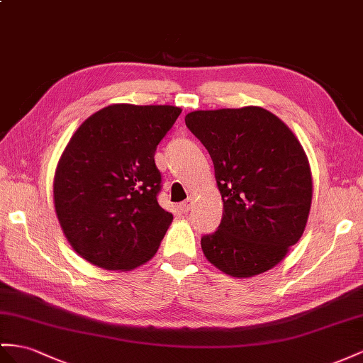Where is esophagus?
Returning a JSON list of instances; mask_svg holds the SVG:
<instances>
[{"instance_id": "esophagus-1", "label": "esophagus", "mask_w": 363, "mask_h": 363, "mask_svg": "<svg viewBox=\"0 0 363 363\" xmlns=\"http://www.w3.org/2000/svg\"><path fill=\"white\" fill-rule=\"evenodd\" d=\"M191 206H193V199L189 198L187 201H184L179 203V210L181 213H189L191 210Z\"/></svg>"}]
</instances>
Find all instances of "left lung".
Wrapping results in <instances>:
<instances>
[{"mask_svg": "<svg viewBox=\"0 0 363 363\" xmlns=\"http://www.w3.org/2000/svg\"><path fill=\"white\" fill-rule=\"evenodd\" d=\"M185 125L207 148L224 202L208 261L233 277L270 270L301 239L313 196L310 164L281 119L261 107L196 110Z\"/></svg>", "mask_w": 363, "mask_h": 363, "instance_id": "obj_1", "label": "left lung"}]
</instances>
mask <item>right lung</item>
<instances>
[{
    "mask_svg": "<svg viewBox=\"0 0 363 363\" xmlns=\"http://www.w3.org/2000/svg\"><path fill=\"white\" fill-rule=\"evenodd\" d=\"M179 115L173 106L113 104L72 136L55 173V210L87 262L132 270L156 253L173 215L157 203L155 152Z\"/></svg>",
    "mask_w": 363,
    "mask_h": 363,
    "instance_id": "right-lung-1",
    "label": "right lung"
}]
</instances>
